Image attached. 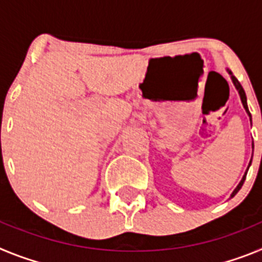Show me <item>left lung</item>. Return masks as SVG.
I'll return each instance as SVG.
<instances>
[{"mask_svg":"<svg viewBox=\"0 0 262 262\" xmlns=\"http://www.w3.org/2000/svg\"><path fill=\"white\" fill-rule=\"evenodd\" d=\"M227 71H228V69H227ZM228 73H230V76H231V80H232L233 85H235V88H236V89H237V92H239V94H240V99H242L243 106H244L245 111H247V114L249 115V118H251V120H252V115H251V113H249V110H248V105H247V96H245V92H244V89H243V86H242V85H240V82H239V81H237V78H236L235 76L232 75V72H231V71H228ZM252 147H253V145H252ZM249 166H251V163H249ZM249 166H248V169H249ZM248 169H247V172H248ZM247 172H245V174L243 176L242 181H240V182H239V185H237V186H236V189H235V190L232 191V194H231V198H232V196H235L236 194H237V191H239L240 189H242L243 184H244V181H245V177H247Z\"/></svg>","mask_w":262,"mask_h":262,"instance_id":"left-lung-1","label":"left lung"}]
</instances>
